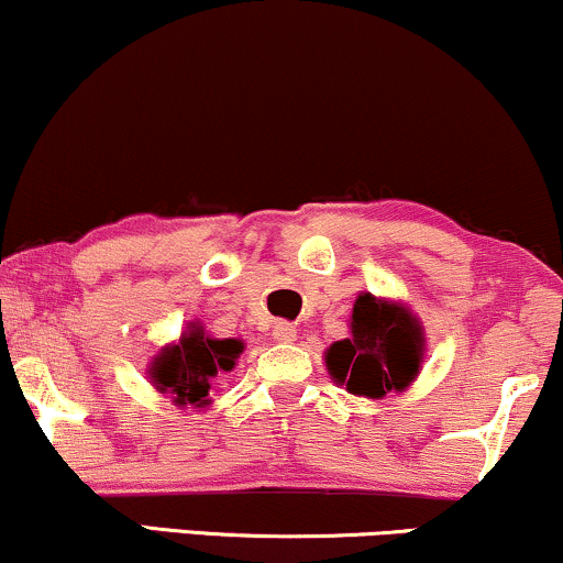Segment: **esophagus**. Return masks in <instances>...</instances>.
<instances>
[{"mask_svg": "<svg viewBox=\"0 0 563 563\" xmlns=\"http://www.w3.org/2000/svg\"><path fill=\"white\" fill-rule=\"evenodd\" d=\"M273 339L280 341V344H290L296 339V328L290 322H275L273 325Z\"/></svg>", "mask_w": 563, "mask_h": 563, "instance_id": "obj_1", "label": "esophagus"}]
</instances>
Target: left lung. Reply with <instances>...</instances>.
Masks as SVG:
<instances>
[{"instance_id":"left-lung-1","label":"left lung","mask_w":563,"mask_h":563,"mask_svg":"<svg viewBox=\"0 0 563 563\" xmlns=\"http://www.w3.org/2000/svg\"><path fill=\"white\" fill-rule=\"evenodd\" d=\"M352 335L335 341L325 352V365L335 384L349 394L380 399L405 391L421 371L423 328L399 301L360 294L354 301Z\"/></svg>"}]
</instances>
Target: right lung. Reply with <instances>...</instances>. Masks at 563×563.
Returning <instances> with one entry per match:
<instances>
[{
	"mask_svg": "<svg viewBox=\"0 0 563 563\" xmlns=\"http://www.w3.org/2000/svg\"><path fill=\"white\" fill-rule=\"evenodd\" d=\"M241 339H214L203 325L190 322L177 344L164 346L151 363V384L161 394L172 397L174 405H209L211 378L228 373L241 357Z\"/></svg>",
	"mask_w": 563,
	"mask_h": 563,
	"instance_id": "add662e5",
	"label": "right lung"
}]
</instances>
